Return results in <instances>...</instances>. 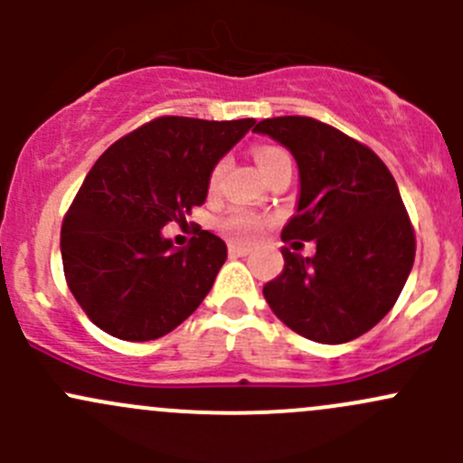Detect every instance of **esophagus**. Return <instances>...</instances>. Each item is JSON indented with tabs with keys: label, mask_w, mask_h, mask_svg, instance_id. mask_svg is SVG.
I'll use <instances>...</instances> for the list:
<instances>
[{
	"label": "esophagus",
	"mask_w": 463,
	"mask_h": 463,
	"mask_svg": "<svg viewBox=\"0 0 463 463\" xmlns=\"http://www.w3.org/2000/svg\"><path fill=\"white\" fill-rule=\"evenodd\" d=\"M228 255H231V258H244V255H249V246L228 244Z\"/></svg>",
	"instance_id": "obj_1"
}]
</instances>
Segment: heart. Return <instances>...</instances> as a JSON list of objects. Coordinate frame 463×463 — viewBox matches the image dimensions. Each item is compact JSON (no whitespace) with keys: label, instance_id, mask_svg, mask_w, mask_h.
I'll return each mask as SVG.
<instances>
[{"label":"heart","instance_id":"obj_1","mask_svg":"<svg viewBox=\"0 0 463 463\" xmlns=\"http://www.w3.org/2000/svg\"><path fill=\"white\" fill-rule=\"evenodd\" d=\"M253 158L258 163L260 172L264 176H270L279 165L284 163H291V156L284 152L282 147H275V145H260L253 149ZM223 170H226V161H217L208 172V193L214 194L222 184ZM266 226V219L258 213H250V210H231L228 214H223L222 222H219V231L228 237V240L237 241V244H249L255 237L260 235L261 228Z\"/></svg>","mask_w":463,"mask_h":463}]
</instances>
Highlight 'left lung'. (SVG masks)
Here are the masks:
<instances>
[{"instance_id": "obj_1", "label": "left lung", "mask_w": 463, "mask_h": 463, "mask_svg": "<svg viewBox=\"0 0 463 463\" xmlns=\"http://www.w3.org/2000/svg\"><path fill=\"white\" fill-rule=\"evenodd\" d=\"M253 132L291 149L300 167L298 214L282 240L316 241L314 258L282 249L284 270L264 284L266 302L316 343L367 334L399 300L417 253L394 176L367 145L309 116L264 118Z\"/></svg>"}]
</instances>
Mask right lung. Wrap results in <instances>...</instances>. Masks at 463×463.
Instances as JSON below:
<instances>
[{
  "label": "right lung",
  "mask_w": 463,
  "mask_h": 463,
  "mask_svg": "<svg viewBox=\"0 0 463 463\" xmlns=\"http://www.w3.org/2000/svg\"><path fill=\"white\" fill-rule=\"evenodd\" d=\"M253 118L158 116L102 152L64 214V278L87 318L120 340L161 338L194 314L226 261L197 228L185 249L161 235L208 194V172Z\"/></svg>",
  "instance_id": "add662e5"
}]
</instances>
